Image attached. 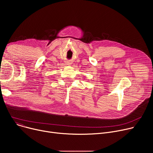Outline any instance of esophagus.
<instances>
[{"instance_id": "esophagus-1", "label": "esophagus", "mask_w": 153, "mask_h": 153, "mask_svg": "<svg viewBox=\"0 0 153 153\" xmlns=\"http://www.w3.org/2000/svg\"><path fill=\"white\" fill-rule=\"evenodd\" d=\"M66 64H67V65H69V64H71V63H69V62H67V63H66Z\"/></svg>"}]
</instances>
